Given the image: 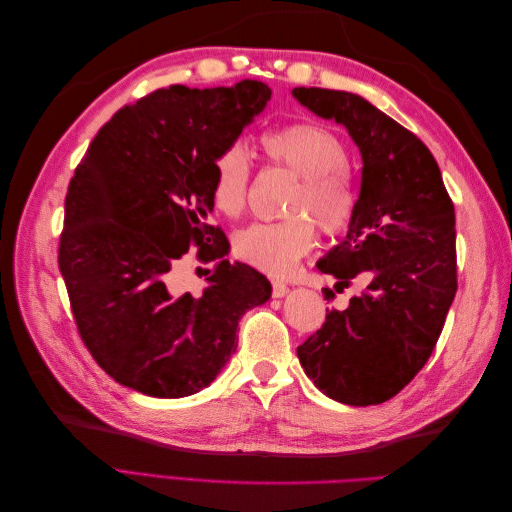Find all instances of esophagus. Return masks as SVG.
<instances>
[{
    "label": "esophagus",
    "mask_w": 512,
    "mask_h": 512,
    "mask_svg": "<svg viewBox=\"0 0 512 512\" xmlns=\"http://www.w3.org/2000/svg\"><path fill=\"white\" fill-rule=\"evenodd\" d=\"M271 286H273V297L275 299H282V297H286V294H288V286L282 280H273Z\"/></svg>",
    "instance_id": "34e87169"
}]
</instances>
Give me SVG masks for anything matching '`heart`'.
Returning a JSON list of instances; mask_svg holds the SVG:
<instances>
[{
  "instance_id": "heart-1",
  "label": "heart",
  "mask_w": 512,
  "mask_h": 512,
  "mask_svg": "<svg viewBox=\"0 0 512 512\" xmlns=\"http://www.w3.org/2000/svg\"><path fill=\"white\" fill-rule=\"evenodd\" d=\"M260 147L269 162L297 175L286 200L288 218L254 222L235 235V254L271 275L288 273L324 235L344 232L356 211V194L346 173L348 153L339 138L314 123H294L262 134ZM252 164L241 145H228L211 164V198L226 215H239L250 198Z\"/></svg>"
}]
</instances>
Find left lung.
Instances as JSON below:
<instances>
[{
	"instance_id": "left-lung-1",
	"label": "left lung",
	"mask_w": 512,
	"mask_h": 512,
	"mask_svg": "<svg viewBox=\"0 0 512 512\" xmlns=\"http://www.w3.org/2000/svg\"><path fill=\"white\" fill-rule=\"evenodd\" d=\"M292 96L342 123L361 151L348 235L316 267L337 277L335 290L367 282L344 312L327 309L297 354L327 397L376 406L423 369L442 333L457 292L455 207L425 143L380 108L335 89L294 87Z\"/></svg>"
}]
</instances>
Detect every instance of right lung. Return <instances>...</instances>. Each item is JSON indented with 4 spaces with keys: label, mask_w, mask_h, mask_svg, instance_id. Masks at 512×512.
<instances>
[{
    "label": "right lung",
    "mask_w": 512,
    "mask_h": 512,
    "mask_svg": "<svg viewBox=\"0 0 512 512\" xmlns=\"http://www.w3.org/2000/svg\"><path fill=\"white\" fill-rule=\"evenodd\" d=\"M269 100L250 79L158 89L117 111L76 166L59 271L83 344L128 389L164 399L205 389L237 350L241 316L271 297L267 277L228 262L226 235L207 224L211 164ZM190 244L216 260L200 298L167 290Z\"/></svg>",
    "instance_id": "add662e5"
}]
</instances>
